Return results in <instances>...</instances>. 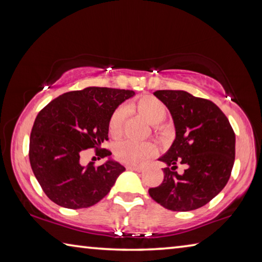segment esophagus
I'll return each mask as SVG.
<instances>
[{
    "instance_id": "1",
    "label": "esophagus",
    "mask_w": 262,
    "mask_h": 262,
    "mask_svg": "<svg viewBox=\"0 0 262 262\" xmlns=\"http://www.w3.org/2000/svg\"><path fill=\"white\" fill-rule=\"evenodd\" d=\"M126 168H127V170L135 171V172H142V171L144 170L143 166H135V165H127Z\"/></svg>"
}]
</instances>
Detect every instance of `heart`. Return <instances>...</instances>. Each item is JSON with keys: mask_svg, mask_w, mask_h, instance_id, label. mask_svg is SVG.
I'll use <instances>...</instances> for the list:
<instances>
[{"mask_svg": "<svg viewBox=\"0 0 262 262\" xmlns=\"http://www.w3.org/2000/svg\"><path fill=\"white\" fill-rule=\"evenodd\" d=\"M129 110H134L147 120L157 125L162 122L166 117V107L156 97L145 95L140 97L134 103H132ZM126 119V108L118 107L111 114L108 120V133L113 139L120 137L123 130V123ZM155 154V147L150 142H135L132 140H125L119 142L114 148V155L119 161L125 164H140L144 159L149 158Z\"/></svg>", "mask_w": 262, "mask_h": 262, "instance_id": "1", "label": "heart"}]
</instances>
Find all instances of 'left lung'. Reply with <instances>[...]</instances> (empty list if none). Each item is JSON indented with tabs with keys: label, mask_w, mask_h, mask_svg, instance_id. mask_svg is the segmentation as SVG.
<instances>
[{
	"label": "left lung",
	"mask_w": 262,
	"mask_h": 262,
	"mask_svg": "<svg viewBox=\"0 0 262 262\" xmlns=\"http://www.w3.org/2000/svg\"><path fill=\"white\" fill-rule=\"evenodd\" d=\"M154 95L171 112L176 140L159 158L167 164L164 180L149 188L155 201L166 209L189 211L203 207L229 181L236 154V136L220 107L183 90H157ZM177 163L185 170L178 175Z\"/></svg>",
	"instance_id": "1"
}]
</instances>
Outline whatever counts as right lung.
<instances>
[{"label": "right lung", "instance_id": "add662e5", "mask_svg": "<svg viewBox=\"0 0 262 262\" xmlns=\"http://www.w3.org/2000/svg\"><path fill=\"white\" fill-rule=\"evenodd\" d=\"M134 91L86 88L53 99L35 118L30 136L32 171L48 199L61 207L79 209L96 205L112 188L125 167L107 161L84 165L82 155L95 149L104 158L112 152L100 148L108 137L111 114Z\"/></svg>", "mask_w": 262, "mask_h": 262}]
</instances>
